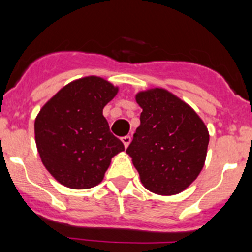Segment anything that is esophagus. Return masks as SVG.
Masks as SVG:
<instances>
[{"instance_id":"1","label":"esophagus","mask_w":252,"mask_h":252,"mask_svg":"<svg viewBox=\"0 0 252 252\" xmlns=\"http://www.w3.org/2000/svg\"><path fill=\"white\" fill-rule=\"evenodd\" d=\"M130 141H131V138L129 135H126V136H123V138H122V142H123L124 144V147H128L129 146V144H130Z\"/></svg>"}]
</instances>
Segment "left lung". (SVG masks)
<instances>
[{"instance_id":"obj_1","label":"left lung","mask_w":252,"mask_h":252,"mask_svg":"<svg viewBox=\"0 0 252 252\" xmlns=\"http://www.w3.org/2000/svg\"><path fill=\"white\" fill-rule=\"evenodd\" d=\"M140 126L126 149L145 188L157 195L187 189L204 168L210 141L204 121L187 102L162 88L135 95Z\"/></svg>"}]
</instances>
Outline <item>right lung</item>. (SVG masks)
<instances>
[{"label": "right lung", "mask_w": 252, "mask_h": 252, "mask_svg": "<svg viewBox=\"0 0 252 252\" xmlns=\"http://www.w3.org/2000/svg\"><path fill=\"white\" fill-rule=\"evenodd\" d=\"M118 86L90 75L70 81L50 98L35 118V142L50 174L70 189L102 182L112 157L124 151L110 131L103 107Z\"/></svg>", "instance_id": "right-lung-1"}]
</instances>
